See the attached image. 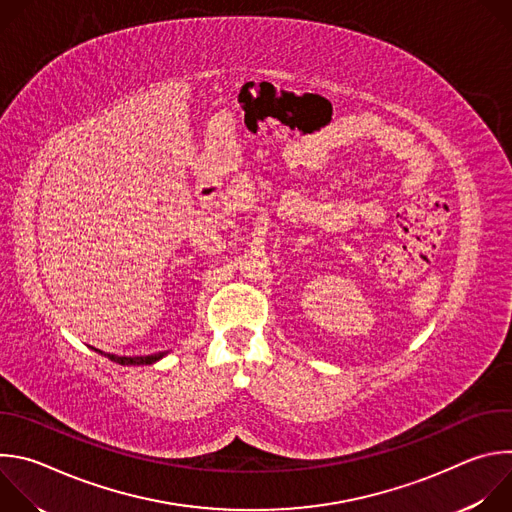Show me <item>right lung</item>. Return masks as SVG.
<instances>
[{
  "mask_svg": "<svg viewBox=\"0 0 512 512\" xmlns=\"http://www.w3.org/2000/svg\"><path fill=\"white\" fill-rule=\"evenodd\" d=\"M97 350V348H95ZM101 352V350H99ZM109 360L119 362V364H152L164 356V352L158 354H148V356H117V354H105Z\"/></svg>",
  "mask_w": 512,
  "mask_h": 512,
  "instance_id": "obj_1",
  "label": "right lung"
}]
</instances>
